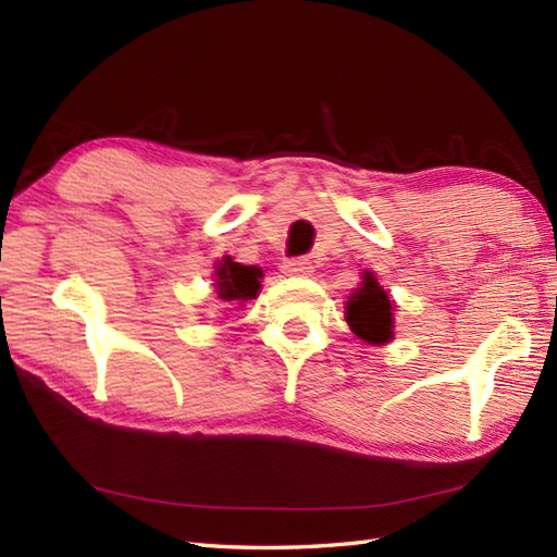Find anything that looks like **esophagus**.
<instances>
[{
  "instance_id": "1",
  "label": "esophagus",
  "mask_w": 557,
  "mask_h": 557,
  "mask_svg": "<svg viewBox=\"0 0 557 557\" xmlns=\"http://www.w3.org/2000/svg\"><path fill=\"white\" fill-rule=\"evenodd\" d=\"M282 272H285V275H294V277H306L313 272V265L309 258H289L282 263Z\"/></svg>"
}]
</instances>
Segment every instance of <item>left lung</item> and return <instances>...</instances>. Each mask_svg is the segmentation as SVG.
<instances>
[{"label":"left lung","instance_id":"left-lung-1","mask_svg":"<svg viewBox=\"0 0 557 557\" xmlns=\"http://www.w3.org/2000/svg\"><path fill=\"white\" fill-rule=\"evenodd\" d=\"M393 315L395 301L387 297L381 282L373 277V272L366 270L361 287L351 292L347 301V323L351 333L369 345H385L393 339Z\"/></svg>","mask_w":557,"mask_h":557}]
</instances>
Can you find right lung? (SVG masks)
I'll return each mask as SVG.
<instances>
[{
    "instance_id": "1",
    "label": "right lung",
    "mask_w": 557,
    "mask_h": 557,
    "mask_svg": "<svg viewBox=\"0 0 557 557\" xmlns=\"http://www.w3.org/2000/svg\"><path fill=\"white\" fill-rule=\"evenodd\" d=\"M260 277H263V270L258 265L234 263L230 256H224L215 268L218 299L239 306L256 299L260 289Z\"/></svg>"
}]
</instances>
